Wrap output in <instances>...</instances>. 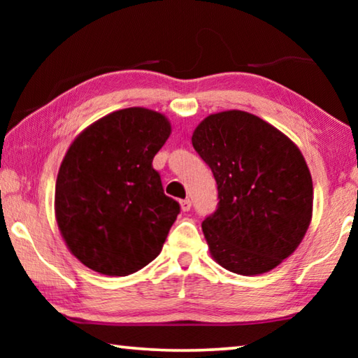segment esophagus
Wrapping results in <instances>:
<instances>
[{
    "label": "esophagus",
    "mask_w": 358,
    "mask_h": 358,
    "mask_svg": "<svg viewBox=\"0 0 358 358\" xmlns=\"http://www.w3.org/2000/svg\"><path fill=\"white\" fill-rule=\"evenodd\" d=\"M180 207L183 211H189L191 210V201L189 199H185V201L180 202Z\"/></svg>",
    "instance_id": "obj_1"
}]
</instances>
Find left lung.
<instances>
[{"label": "left lung", "mask_w": 358, "mask_h": 358, "mask_svg": "<svg viewBox=\"0 0 358 358\" xmlns=\"http://www.w3.org/2000/svg\"><path fill=\"white\" fill-rule=\"evenodd\" d=\"M191 141L217 185V210L202 222L211 257L237 275L273 270L311 222L313 180L301 151L243 110L208 115Z\"/></svg>", "instance_id": "obj_1"}]
</instances>
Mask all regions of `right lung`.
I'll return each mask as SVG.
<instances>
[{
	"instance_id": "right-lung-1",
	"label": "right lung",
	"mask_w": 358,
	"mask_h": 358,
	"mask_svg": "<svg viewBox=\"0 0 358 358\" xmlns=\"http://www.w3.org/2000/svg\"><path fill=\"white\" fill-rule=\"evenodd\" d=\"M164 115L129 107L106 115L66 151L55 216L66 246L107 276L136 273L161 252L180 205L151 162L171 136Z\"/></svg>"
}]
</instances>
